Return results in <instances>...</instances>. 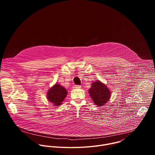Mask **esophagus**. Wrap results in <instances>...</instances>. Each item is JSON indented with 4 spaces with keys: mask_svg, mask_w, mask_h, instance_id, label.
<instances>
[{
    "mask_svg": "<svg viewBox=\"0 0 155 155\" xmlns=\"http://www.w3.org/2000/svg\"><path fill=\"white\" fill-rule=\"evenodd\" d=\"M74 89H79V88H81V86L80 85H74L73 86Z\"/></svg>",
    "mask_w": 155,
    "mask_h": 155,
    "instance_id": "34e87169",
    "label": "esophagus"
}]
</instances>
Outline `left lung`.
Returning a JSON list of instances; mask_svg holds the SVG:
<instances>
[{
	"mask_svg": "<svg viewBox=\"0 0 155 155\" xmlns=\"http://www.w3.org/2000/svg\"><path fill=\"white\" fill-rule=\"evenodd\" d=\"M89 93L96 105L103 106L110 98L111 93L107 86L100 81H96L91 84Z\"/></svg>",
	"mask_w": 155,
	"mask_h": 155,
	"instance_id": "obj_1",
	"label": "left lung"
}]
</instances>
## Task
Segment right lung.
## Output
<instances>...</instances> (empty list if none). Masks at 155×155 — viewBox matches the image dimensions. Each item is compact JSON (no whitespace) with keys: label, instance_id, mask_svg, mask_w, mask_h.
I'll list each match as a JSON object with an SVG mask.
<instances>
[{"label":"right lung","instance_id":"right-lung-1","mask_svg":"<svg viewBox=\"0 0 155 155\" xmlns=\"http://www.w3.org/2000/svg\"><path fill=\"white\" fill-rule=\"evenodd\" d=\"M68 94V91L64 87L59 84H55L47 92V99L54 106H59L61 104Z\"/></svg>","mask_w":155,"mask_h":155}]
</instances>
